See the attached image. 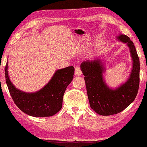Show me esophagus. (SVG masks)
<instances>
[{"instance_id":"34e87169","label":"esophagus","mask_w":147,"mask_h":147,"mask_svg":"<svg viewBox=\"0 0 147 147\" xmlns=\"http://www.w3.org/2000/svg\"><path fill=\"white\" fill-rule=\"evenodd\" d=\"M74 74H75L76 76H80L82 74V71L79 66H76V67L75 71H74Z\"/></svg>"}]
</instances>
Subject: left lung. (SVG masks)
Listing matches in <instances>:
<instances>
[{
	"label": "left lung",
	"instance_id": "8db88e82",
	"mask_svg": "<svg viewBox=\"0 0 147 147\" xmlns=\"http://www.w3.org/2000/svg\"><path fill=\"white\" fill-rule=\"evenodd\" d=\"M117 38L127 44L133 59V68L127 82L115 89L109 87L103 78L105 69L99 59L86 60L80 65L85 76L90 107L97 114L103 116L112 115L124 110L134 101L139 88L140 60L134 43L123 34H120Z\"/></svg>",
	"mask_w": 147,
	"mask_h": 147
}]
</instances>
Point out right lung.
<instances>
[{"mask_svg": "<svg viewBox=\"0 0 147 147\" xmlns=\"http://www.w3.org/2000/svg\"><path fill=\"white\" fill-rule=\"evenodd\" d=\"M7 69V62L5 67L6 83L12 99L20 110L35 117H51L60 110L66 88L73 79L74 67L57 70L44 87L34 93L24 92L14 87L9 78Z\"/></svg>", "mask_w": 147, "mask_h": 147, "instance_id": "right-lung-1", "label": "right lung"}]
</instances>
